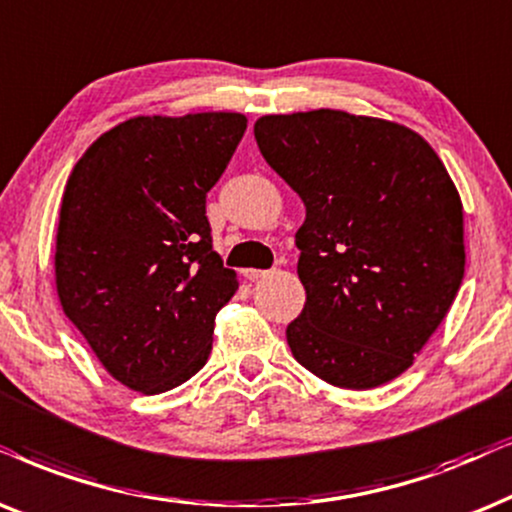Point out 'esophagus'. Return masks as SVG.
<instances>
[{
    "label": "esophagus",
    "instance_id": "1",
    "mask_svg": "<svg viewBox=\"0 0 512 512\" xmlns=\"http://www.w3.org/2000/svg\"><path fill=\"white\" fill-rule=\"evenodd\" d=\"M242 275H244V280L256 282V280H261V277L268 275V272H265V270H256V268H247V270L242 272Z\"/></svg>",
    "mask_w": 512,
    "mask_h": 512
}]
</instances>
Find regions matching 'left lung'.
<instances>
[{
	"instance_id": "left-lung-1",
	"label": "left lung",
	"mask_w": 512,
	"mask_h": 512,
	"mask_svg": "<svg viewBox=\"0 0 512 512\" xmlns=\"http://www.w3.org/2000/svg\"><path fill=\"white\" fill-rule=\"evenodd\" d=\"M254 136L305 204L296 362L336 388L393 381L463 282V204L442 159L407 126L329 108L265 115Z\"/></svg>"
}]
</instances>
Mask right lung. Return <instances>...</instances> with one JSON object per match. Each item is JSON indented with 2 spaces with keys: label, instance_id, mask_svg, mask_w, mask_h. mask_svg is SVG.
<instances>
[{
  "label": "right lung",
  "instance_id": "1",
  "mask_svg": "<svg viewBox=\"0 0 512 512\" xmlns=\"http://www.w3.org/2000/svg\"><path fill=\"white\" fill-rule=\"evenodd\" d=\"M247 131L240 112L131 117L89 145L63 192L56 291L105 371L143 395L207 364L240 282L211 247L207 192Z\"/></svg>",
  "mask_w": 512,
  "mask_h": 512
}]
</instances>
